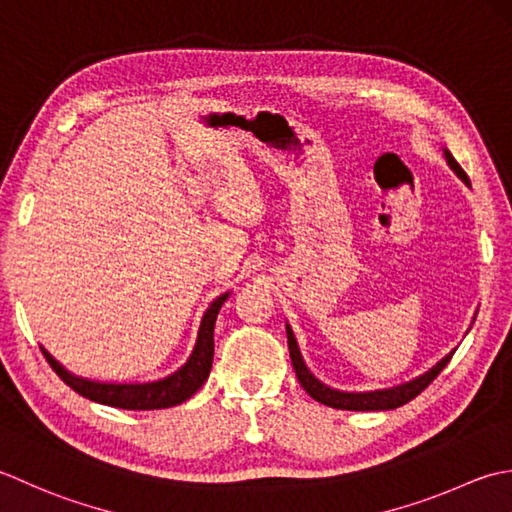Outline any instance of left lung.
Segmentation results:
<instances>
[{"mask_svg":"<svg viewBox=\"0 0 512 512\" xmlns=\"http://www.w3.org/2000/svg\"><path fill=\"white\" fill-rule=\"evenodd\" d=\"M444 156L448 165H451V170L460 176V179L471 187V181H468L466 172L462 170V165L457 163L451 152L444 150ZM287 344H289V356H291V364H294L296 375H298V382L300 387L305 389L311 398L320 404H327L331 409H342V411H389V409H398V406L411 402L415 395H420L429 384L440 375V371L446 367L448 362H451L453 353L451 351L448 356H444L440 362L435 364L433 369H429L426 373H422L420 378L409 380L400 384V387H391V389H380V391H364V393H349V391H338V389H331L327 384H322L314 373L307 369L305 360L300 356V349H298V342L294 331L287 325Z\"/></svg>","mask_w":512,"mask_h":512,"instance_id":"1","label":"left lung"}]
</instances>
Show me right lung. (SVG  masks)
<instances>
[{
  "label": "right lung",
  "instance_id": "obj_1",
  "mask_svg": "<svg viewBox=\"0 0 512 512\" xmlns=\"http://www.w3.org/2000/svg\"><path fill=\"white\" fill-rule=\"evenodd\" d=\"M229 291L223 296H218L210 307H207L205 316L198 327V338L194 344L192 356L179 371L163 380L154 382H137V384H112V382H95L88 378H79V375L66 371L61 364L50 356L46 349L44 356L57 375L64 380L72 391H77L83 398L92 402L117 406V409L128 411H152V409H168V406H176L185 400H190L192 395L203 387L207 375L212 371L214 360V325L216 316L221 311L223 302L227 300Z\"/></svg>",
  "mask_w": 512,
  "mask_h": 512
}]
</instances>
